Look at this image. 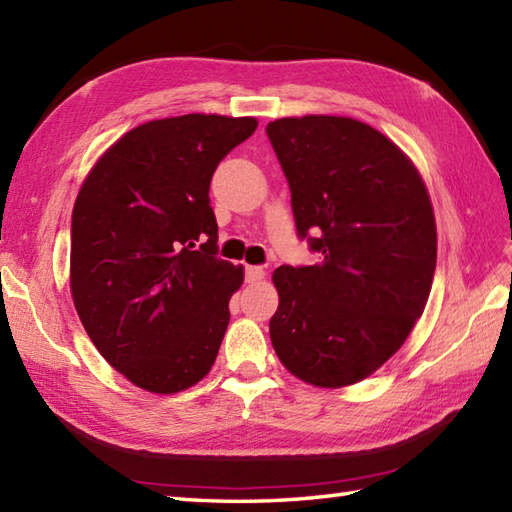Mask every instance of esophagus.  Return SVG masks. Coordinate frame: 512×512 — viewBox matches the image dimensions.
<instances>
[{
	"mask_svg": "<svg viewBox=\"0 0 512 512\" xmlns=\"http://www.w3.org/2000/svg\"><path fill=\"white\" fill-rule=\"evenodd\" d=\"M246 281L248 284H257V281H262L266 277V270L262 266H246Z\"/></svg>",
	"mask_w": 512,
	"mask_h": 512,
	"instance_id": "obj_1",
	"label": "esophagus"
}]
</instances>
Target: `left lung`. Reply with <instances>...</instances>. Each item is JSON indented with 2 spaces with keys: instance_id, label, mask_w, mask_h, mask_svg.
I'll return each instance as SVG.
<instances>
[{
  "instance_id": "left-lung-1",
  "label": "left lung",
  "mask_w": 512,
  "mask_h": 512,
  "mask_svg": "<svg viewBox=\"0 0 512 512\" xmlns=\"http://www.w3.org/2000/svg\"><path fill=\"white\" fill-rule=\"evenodd\" d=\"M266 134L290 184L314 266L273 273L279 361L317 387H345L400 350L436 273V217L411 160L361 121L279 118Z\"/></svg>"
}]
</instances>
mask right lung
Masks as SVG:
<instances>
[{"label":"right lung","mask_w":512,"mask_h":512,"mask_svg":"<svg viewBox=\"0 0 512 512\" xmlns=\"http://www.w3.org/2000/svg\"><path fill=\"white\" fill-rule=\"evenodd\" d=\"M250 116L184 114L134 127L85 178L70 288L96 350L136 387L176 394L215 363L244 268L217 257L209 187Z\"/></svg>","instance_id":"1"}]
</instances>
